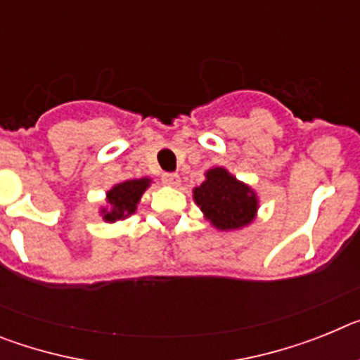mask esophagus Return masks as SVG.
<instances>
[{
    "instance_id": "34e87169",
    "label": "esophagus",
    "mask_w": 360,
    "mask_h": 360,
    "mask_svg": "<svg viewBox=\"0 0 360 360\" xmlns=\"http://www.w3.org/2000/svg\"><path fill=\"white\" fill-rule=\"evenodd\" d=\"M162 182L165 186H178L180 184V176L176 173H164L162 174Z\"/></svg>"
}]
</instances>
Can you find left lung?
<instances>
[{"label": "left lung", "mask_w": 360, "mask_h": 360, "mask_svg": "<svg viewBox=\"0 0 360 360\" xmlns=\"http://www.w3.org/2000/svg\"><path fill=\"white\" fill-rule=\"evenodd\" d=\"M193 198L205 219L219 231H236L252 224L259 205L256 193L224 167L209 169L205 182L193 189Z\"/></svg>", "instance_id": "8db88e82"}]
</instances>
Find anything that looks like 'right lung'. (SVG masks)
Listing matches in <instances>:
<instances>
[{
  "label": "right lung",
  "instance_id": "add662e5",
  "mask_svg": "<svg viewBox=\"0 0 360 360\" xmlns=\"http://www.w3.org/2000/svg\"><path fill=\"white\" fill-rule=\"evenodd\" d=\"M149 184H151L149 178H139V180H126V182H120L111 187L106 193V202L110 207L101 209L103 218L113 224L117 219L131 216L136 211V203L141 202Z\"/></svg>",
  "mask_w": 360,
  "mask_h": 360
}]
</instances>
